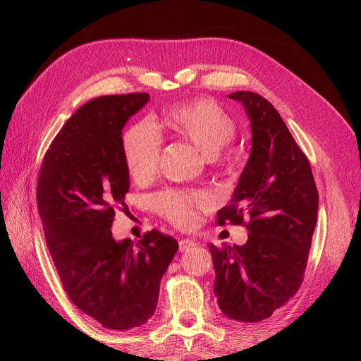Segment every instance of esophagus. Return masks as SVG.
<instances>
[{
  "instance_id": "obj_1",
  "label": "esophagus",
  "mask_w": 361,
  "mask_h": 361,
  "mask_svg": "<svg viewBox=\"0 0 361 361\" xmlns=\"http://www.w3.org/2000/svg\"><path fill=\"white\" fill-rule=\"evenodd\" d=\"M197 245V243L192 241V239H180L179 241V251H187L192 247Z\"/></svg>"
}]
</instances>
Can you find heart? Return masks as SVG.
Segmentation results:
<instances>
[{"mask_svg":"<svg viewBox=\"0 0 361 361\" xmlns=\"http://www.w3.org/2000/svg\"><path fill=\"white\" fill-rule=\"evenodd\" d=\"M162 123L174 134L188 140L203 155L215 157L236 135V123L212 99H194L171 106L162 114ZM161 150V137L150 123L130 126L123 135V155L130 178L146 182L155 176ZM159 215L179 227H191L199 212L211 204L209 195L203 191L167 190L155 200Z\"/></svg>","mask_w":361,"mask_h":361,"instance_id":"1","label":"heart"}]
</instances>
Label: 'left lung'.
<instances>
[{"label":"left lung","instance_id":"1","mask_svg":"<svg viewBox=\"0 0 361 361\" xmlns=\"http://www.w3.org/2000/svg\"><path fill=\"white\" fill-rule=\"evenodd\" d=\"M245 108L251 152L232 200L216 223L243 224L244 245L215 247L214 293L227 318L259 322L300 289L318 218L319 195L310 162L279 111L253 92L228 94ZM250 221L245 224L243 216Z\"/></svg>","mask_w":361,"mask_h":361}]
</instances>
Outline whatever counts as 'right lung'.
<instances>
[{"label": "right lung", "instance_id": "right-lung-1", "mask_svg": "<svg viewBox=\"0 0 361 361\" xmlns=\"http://www.w3.org/2000/svg\"><path fill=\"white\" fill-rule=\"evenodd\" d=\"M147 93L101 96L63 125L43 158L37 209L63 289L110 330L146 324L155 313L174 238L152 231L138 243L116 241V206L129 190L122 129L149 102Z\"/></svg>", "mask_w": 361, "mask_h": 361}]
</instances>
